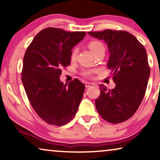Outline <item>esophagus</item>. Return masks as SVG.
I'll return each instance as SVG.
<instances>
[{"mask_svg": "<svg viewBox=\"0 0 160 160\" xmlns=\"http://www.w3.org/2000/svg\"><path fill=\"white\" fill-rule=\"evenodd\" d=\"M85 86H86L87 88H88V87H91L92 86H94V84L90 82H87L86 84H85Z\"/></svg>", "mask_w": 160, "mask_h": 160, "instance_id": "obj_1", "label": "esophagus"}]
</instances>
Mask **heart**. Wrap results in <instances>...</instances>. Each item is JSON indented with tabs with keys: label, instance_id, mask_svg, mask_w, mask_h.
Here are the masks:
<instances>
[{
	"label": "heart",
	"instance_id": "b5f03b06",
	"mask_svg": "<svg viewBox=\"0 0 160 160\" xmlns=\"http://www.w3.org/2000/svg\"><path fill=\"white\" fill-rule=\"evenodd\" d=\"M88 47L92 52H93L94 54H95L97 52L100 51L101 49H104V47L102 45V43L101 42H100L99 41H89L88 43ZM78 55V49L77 48H73L72 49V51L71 52V60L72 61L76 60V58H77ZM91 74V71H86L84 72V75L85 76H89Z\"/></svg>",
	"mask_w": 160,
	"mask_h": 160
}]
</instances>
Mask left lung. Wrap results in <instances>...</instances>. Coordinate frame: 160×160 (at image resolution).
<instances>
[{
  "mask_svg": "<svg viewBox=\"0 0 160 160\" xmlns=\"http://www.w3.org/2000/svg\"><path fill=\"white\" fill-rule=\"evenodd\" d=\"M88 33L108 46L110 56L107 65L116 84L112 89L100 85V95L95 100V107L106 121L121 123L134 115L145 95L150 76L146 51L127 31L108 29Z\"/></svg>",
  "mask_w": 160,
  "mask_h": 160,
  "instance_id": "8db88e82",
  "label": "left lung"
}]
</instances>
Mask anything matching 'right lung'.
<instances>
[{"label": "right lung", "mask_w": 160, "mask_h": 160, "mask_svg": "<svg viewBox=\"0 0 160 160\" xmlns=\"http://www.w3.org/2000/svg\"><path fill=\"white\" fill-rule=\"evenodd\" d=\"M85 35L83 31L44 28L26 50L22 82L32 108L48 124L65 125L77 112L85 85L78 78L63 84L60 77L62 68L71 63V49Z\"/></svg>", "instance_id": "right-lung-1"}]
</instances>
